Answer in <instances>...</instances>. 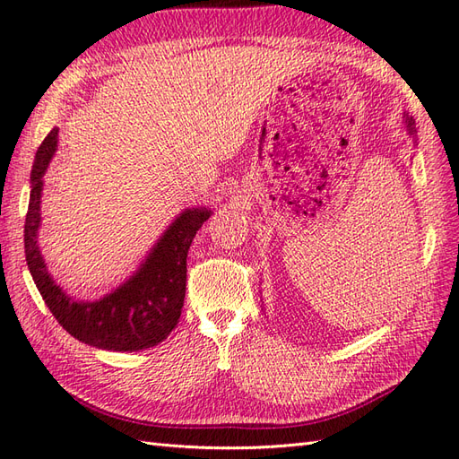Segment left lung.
Here are the masks:
<instances>
[{
    "label": "left lung",
    "instance_id": "8db88e82",
    "mask_svg": "<svg viewBox=\"0 0 459 459\" xmlns=\"http://www.w3.org/2000/svg\"><path fill=\"white\" fill-rule=\"evenodd\" d=\"M402 118H404L408 133H410V134H416V123H414V118H412V117H408L406 112H404V117H402Z\"/></svg>",
    "mask_w": 459,
    "mask_h": 459
}]
</instances>
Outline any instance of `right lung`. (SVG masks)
<instances>
[{
  "instance_id": "add662e5",
  "label": "right lung",
  "mask_w": 459,
  "mask_h": 459,
  "mask_svg": "<svg viewBox=\"0 0 459 459\" xmlns=\"http://www.w3.org/2000/svg\"><path fill=\"white\" fill-rule=\"evenodd\" d=\"M59 128H53L37 148L31 168L30 208L25 216V261L45 305L74 339L91 347L133 352L156 347L172 333L182 315L186 297V257L195 231L212 216L208 208L184 210L136 273L99 301H74L53 281L41 255L37 233L41 226L43 174L57 152Z\"/></svg>"
}]
</instances>
